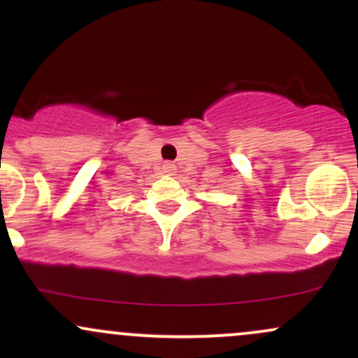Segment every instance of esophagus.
I'll return each mask as SVG.
<instances>
[{"label":"esophagus","instance_id":"esophagus-1","mask_svg":"<svg viewBox=\"0 0 358 358\" xmlns=\"http://www.w3.org/2000/svg\"><path fill=\"white\" fill-rule=\"evenodd\" d=\"M173 171H175V165H171V163H165V165H163V173L171 175Z\"/></svg>","mask_w":358,"mask_h":358}]
</instances>
